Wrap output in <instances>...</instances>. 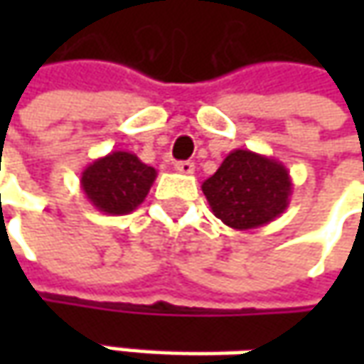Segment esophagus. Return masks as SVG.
Instances as JSON below:
<instances>
[{"label": "esophagus", "instance_id": "1", "mask_svg": "<svg viewBox=\"0 0 364 364\" xmlns=\"http://www.w3.org/2000/svg\"><path fill=\"white\" fill-rule=\"evenodd\" d=\"M174 168L180 174H192L194 172V161H176Z\"/></svg>", "mask_w": 364, "mask_h": 364}]
</instances>
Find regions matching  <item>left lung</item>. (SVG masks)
<instances>
[{
  "label": "left lung",
  "instance_id": "8db88e82",
  "mask_svg": "<svg viewBox=\"0 0 364 364\" xmlns=\"http://www.w3.org/2000/svg\"><path fill=\"white\" fill-rule=\"evenodd\" d=\"M291 186L282 161L251 149H232L204 180L203 192L215 217L235 231H249L286 213Z\"/></svg>",
  "mask_w": 364,
  "mask_h": 364
}]
</instances>
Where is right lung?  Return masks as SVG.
Returning <instances> with one entry per match:
<instances>
[{"mask_svg":"<svg viewBox=\"0 0 364 364\" xmlns=\"http://www.w3.org/2000/svg\"><path fill=\"white\" fill-rule=\"evenodd\" d=\"M156 176V168L144 164L135 154L117 149L82 170L80 188L97 210L121 217L146 200Z\"/></svg>","mask_w":364,"mask_h":364,"instance_id":"obj_1","label":"right lung"}]
</instances>
